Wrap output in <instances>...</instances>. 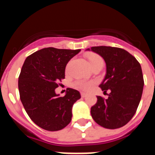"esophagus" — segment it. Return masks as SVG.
Here are the masks:
<instances>
[{
	"label": "esophagus",
	"instance_id": "1",
	"mask_svg": "<svg viewBox=\"0 0 155 155\" xmlns=\"http://www.w3.org/2000/svg\"><path fill=\"white\" fill-rule=\"evenodd\" d=\"M81 95L82 98H85V97L87 95V94L85 92H81Z\"/></svg>",
	"mask_w": 155,
	"mask_h": 155
}]
</instances>
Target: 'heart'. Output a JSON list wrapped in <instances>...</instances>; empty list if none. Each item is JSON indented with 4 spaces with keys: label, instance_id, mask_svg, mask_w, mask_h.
I'll list each match as a JSON object with an SVG mask.
<instances>
[{
    "label": "heart",
    "instance_id": "b5f03b06",
    "mask_svg": "<svg viewBox=\"0 0 155 155\" xmlns=\"http://www.w3.org/2000/svg\"><path fill=\"white\" fill-rule=\"evenodd\" d=\"M87 61L89 64L90 67H93L94 65L99 64H103V59L100 57L99 55L96 54V53H89L87 55ZM93 83L91 81H78L75 83V86L78 88H80L81 90H84V91H87L92 86Z\"/></svg>",
    "mask_w": 155,
    "mask_h": 155
}]
</instances>
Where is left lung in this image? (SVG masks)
I'll return each instance as SVG.
<instances>
[{
    "label": "left lung",
    "instance_id": "obj_1",
    "mask_svg": "<svg viewBox=\"0 0 155 155\" xmlns=\"http://www.w3.org/2000/svg\"><path fill=\"white\" fill-rule=\"evenodd\" d=\"M92 51L102 57L106 74L99 87L104 92L110 91L109 98L97 96L91 108L93 120L104 128L124 127L136 113L142 96L143 78L140 64L124 49L112 46H93Z\"/></svg>",
    "mask_w": 155,
    "mask_h": 155
}]
</instances>
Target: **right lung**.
<instances>
[{
    "label": "right lung",
    "instance_id": "1",
    "mask_svg": "<svg viewBox=\"0 0 155 155\" xmlns=\"http://www.w3.org/2000/svg\"><path fill=\"white\" fill-rule=\"evenodd\" d=\"M80 51L44 48L28 56L23 64L18 78L20 99L30 119L46 130H60L71 121L80 92L68 87L61 97L55 89L65 78L67 64Z\"/></svg>",
    "mask_w": 155,
    "mask_h": 155
}]
</instances>
